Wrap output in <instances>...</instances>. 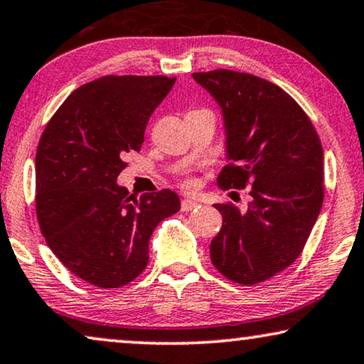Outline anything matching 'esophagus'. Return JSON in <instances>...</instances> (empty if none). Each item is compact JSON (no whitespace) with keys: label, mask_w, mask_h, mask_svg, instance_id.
I'll return each instance as SVG.
<instances>
[{"label":"esophagus","mask_w":364,"mask_h":364,"mask_svg":"<svg viewBox=\"0 0 364 364\" xmlns=\"http://www.w3.org/2000/svg\"><path fill=\"white\" fill-rule=\"evenodd\" d=\"M199 206H201V203L198 199H183L181 201V211H193Z\"/></svg>","instance_id":"34e87169"}]
</instances>
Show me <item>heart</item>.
Returning <instances> with one entry per match:
<instances>
[{"instance_id": "obj_1", "label": "heart", "mask_w": 364, "mask_h": 364, "mask_svg": "<svg viewBox=\"0 0 364 364\" xmlns=\"http://www.w3.org/2000/svg\"><path fill=\"white\" fill-rule=\"evenodd\" d=\"M194 186H196V183H194V181H191V180L184 181V188H186V189H193Z\"/></svg>"}]
</instances>
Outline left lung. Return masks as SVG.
I'll return each instance as SVG.
<instances>
[{
  "mask_svg": "<svg viewBox=\"0 0 364 364\" xmlns=\"http://www.w3.org/2000/svg\"><path fill=\"white\" fill-rule=\"evenodd\" d=\"M193 79L221 107L226 158L218 184L252 196L245 211L216 204L223 228L211 260L232 282L254 285L299 257L323 203V148L301 107L272 82L218 69Z\"/></svg>",
  "mask_w": 364,
  "mask_h": 364,
  "instance_id": "1",
  "label": "left lung"
}]
</instances>
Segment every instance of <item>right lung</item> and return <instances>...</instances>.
Returning <instances> with one entry per match:
<instances>
[{
    "mask_svg": "<svg viewBox=\"0 0 364 364\" xmlns=\"http://www.w3.org/2000/svg\"><path fill=\"white\" fill-rule=\"evenodd\" d=\"M165 75H105L70 94L36 151V213L46 242L70 272L119 289L143 272L148 242L180 211L171 189L133 199L117 178L140 151L148 120L171 90Z\"/></svg>",
    "mask_w": 364,
    "mask_h": 364,
    "instance_id": "add662e5",
    "label": "right lung"
}]
</instances>
